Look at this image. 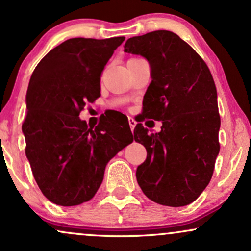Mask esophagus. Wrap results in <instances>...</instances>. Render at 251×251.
<instances>
[{"label": "esophagus", "mask_w": 251, "mask_h": 251, "mask_svg": "<svg viewBox=\"0 0 251 251\" xmlns=\"http://www.w3.org/2000/svg\"><path fill=\"white\" fill-rule=\"evenodd\" d=\"M128 124H129V127H131V131L133 132V131H134L135 125H137V122H135V120L133 119V118L128 117Z\"/></svg>", "instance_id": "1"}]
</instances>
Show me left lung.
<instances>
[{"instance_id":"obj_1","label":"left lung","mask_w":251,"mask_h":251,"mask_svg":"<svg viewBox=\"0 0 251 251\" xmlns=\"http://www.w3.org/2000/svg\"><path fill=\"white\" fill-rule=\"evenodd\" d=\"M151 67L152 81L143 99L144 118L162 120L159 133L134 128L148 157L137 180L148 198L166 206H184L208 186L220 152L217 91L209 67L177 34L155 30L125 43Z\"/></svg>"}]
</instances>
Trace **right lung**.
I'll return each mask as SVG.
<instances>
[{
    "mask_svg": "<svg viewBox=\"0 0 251 251\" xmlns=\"http://www.w3.org/2000/svg\"><path fill=\"white\" fill-rule=\"evenodd\" d=\"M125 37H74L53 48L31 74L22 131L25 155L46 198L62 206L85 203L101 185L107 163L133 142L124 114L96 127L79 118L100 97V77Z\"/></svg>",
    "mask_w": 251,
    "mask_h": 251,
    "instance_id": "obj_1",
    "label": "right lung"
}]
</instances>
